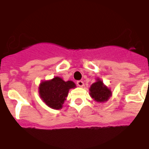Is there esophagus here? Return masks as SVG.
Returning <instances> with one entry per match:
<instances>
[{
    "label": "esophagus",
    "instance_id": "34e87169",
    "mask_svg": "<svg viewBox=\"0 0 149 149\" xmlns=\"http://www.w3.org/2000/svg\"><path fill=\"white\" fill-rule=\"evenodd\" d=\"M77 86H80V87H83L84 85V82H83L82 81H77Z\"/></svg>",
    "mask_w": 149,
    "mask_h": 149
}]
</instances>
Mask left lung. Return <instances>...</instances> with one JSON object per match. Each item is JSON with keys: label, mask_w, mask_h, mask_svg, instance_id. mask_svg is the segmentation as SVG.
Segmentation results:
<instances>
[{"label": "left lung", "mask_w": 149, "mask_h": 149, "mask_svg": "<svg viewBox=\"0 0 149 149\" xmlns=\"http://www.w3.org/2000/svg\"><path fill=\"white\" fill-rule=\"evenodd\" d=\"M89 91L91 97L98 102L106 101L111 95V91L105 86L99 79L97 80V82L92 84Z\"/></svg>", "instance_id": "1"}]
</instances>
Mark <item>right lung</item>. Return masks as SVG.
<instances>
[{"mask_svg":"<svg viewBox=\"0 0 149 149\" xmlns=\"http://www.w3.org/2000/svg\"><path fill=\"white\" fill-rule=\"evenodd\" d=\"M75 86L72 81L65 82L60 77H56L51 81H44L40 84L39 95L48 107L59 110L62 108L64 101L66 99L68 90Z\"/></svg>","mask_w":149,"mask_h":149,"instance_id":"right-lung-1","label":"right lung"}]
</instances>
